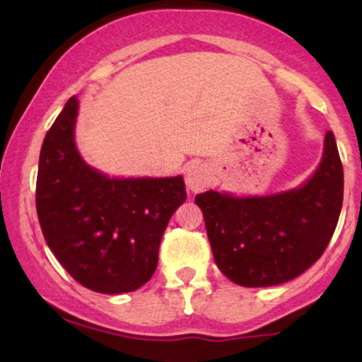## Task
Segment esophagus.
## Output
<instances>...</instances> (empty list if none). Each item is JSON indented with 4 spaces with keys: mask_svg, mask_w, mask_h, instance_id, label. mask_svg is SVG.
I'll return each instance as SVG.
<instances>
[{
    "mask_svg": "<svg viewBox=\"0 0 362 362\" xmlns=\"http://www.w3.org/2000/svg\"><path fill=\"white\" fill-rule=\"evenodd\" d=\"M209 184V170L202 163H192L185 170V185L189 192H201Z\"/></svg>",
    "mask_w": 362,
    "mask_h": 362,
    "instance_id": "esophagus-1",
    "label": "esophagus"
}]
</instances>
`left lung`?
Returning a JSON list of instances; mask_svg holds the SVG:
<instances>
[{
    "label": "left lung",
    "instance_id": "left-lung-1",
    "mask_svg": "<svg viewBox=\"0 0 362 362\" xmlns=\"http://www.w3.org/2000/svg\"><path fill=\"white\" fill-rule=\"evenodd\" d=\"M344 170L334 132L308 180L265 195H195L216 265L243 288H269L301 276L322 257L337 226Z\"/></svg>",
    "mask_w": 362,
    "mask_h": 362
}]
</instances>
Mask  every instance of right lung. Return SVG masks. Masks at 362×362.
Returning a JSON list of instances; mask_svg holds the SVG:
<instances>
[{"mask_svg":"<svg viewBox=\"0 0 362 362\" xmlns=\"http://www.w3.org/2000/svg\"><path fill=\"white\" fill-rule=\"evenodd\" d=\"M78 110L71 97L40 148V228L81 286L102 294L136 291L151 279L165 228L185 202L184 177H110L93 168L74 139Z\"/></svg>","mask_w":362,"mask_h":362,"instance_id":"obj_1","label":"right lung"}]
</instances>
